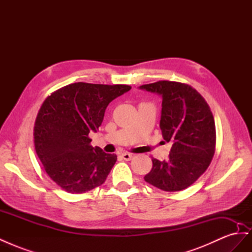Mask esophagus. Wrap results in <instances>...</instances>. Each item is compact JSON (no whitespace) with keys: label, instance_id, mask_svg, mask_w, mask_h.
<instances>
[{"label":"esophagus","instance_id":"obj_1","mask_svg":"<svg viewBox=\"0 0 252 252\" xmlns=\"http://www.w3.org/2000/svg\"><path fill=\"white\" fill-rule=\"evenodd\" d=\"M132 157H133L132 154H122L121 155V158H123V159H125V161H130V159L132 158Z\"/></svg>","mask_w":252,"mask_h":252}]
</instances>
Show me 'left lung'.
I'll use <instances>...</instances> for the list:
<instances>
[{
    "label": "left lung",
    "instance_id": "obj_1",
    "mask_svg": "<svg viewBox=\"0 0 252 252\" xmlns=\"http://www.w3.org/2000/svg\"><path fill=\"white\" fill-rule=\"evenodd\" d=\"M162 95L159 128L172 146L168 159L152 158L144 180L164 191L192 185L208 168L216 151V124L209 105L188 84L158 81L140 86Z\"/></svg>",
    "mask_w": 252,
    "mask_h": 252
}]
</instances>
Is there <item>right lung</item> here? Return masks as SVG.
I'll list each match as a JSON object with an SVG mask.
<instances>
[{
  "mask_svg": "<svg viewBox=\"0 0 252 252\" xmlns=\"http://www.w3.org/2000/svg\"><path fill=\"white\" fill-rule=\"evenodd\" d=\"M129 85L78 82L56 90L42 104L33 128L37 157L49 178L66 192L84 193L102 185L117 156L93 147L108 104Z\"/></svg>",
  "mask_w": 252,
  "mask_h": 252,
  "instance_id": "1",
  "label": "right lung"
}]
</instances>
